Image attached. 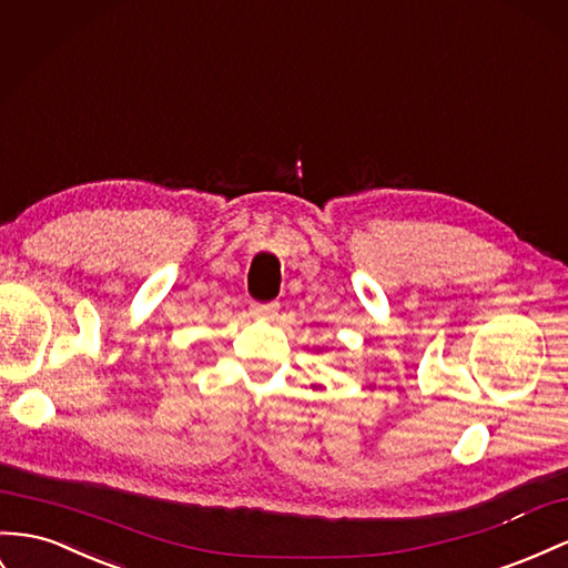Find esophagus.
Here are the masks:
<instances>
[{"mask_svg": "<svg viewBox=\"0 0 568 568\" xmlns=\"http://www.w3.org/2000/svg\"><path fill=\"white\" fill-rule=\"evenodd\" d=\"M280 313V303H253L251 305V315L255 320H263V322H272Z\"/></svg>", "mask_w": 568, "mask_h": 568, "instance_id": "obj_1", "label": "esophagus"}]
</instances>
